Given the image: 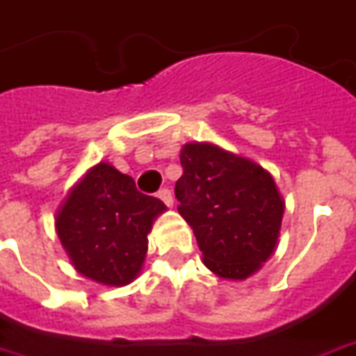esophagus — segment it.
Wrapping results in <instances>:
<instances>
[{
	"label": "esophagus",
	"instance_id": "1",
	"mask_svg": "<svg viewBox=\"0 0 356 356\" xmlns=\"http://www.w3.org/2000/svg\"><path fill=\"white\" fill-rule=\"evenodd\" d=\"M158 198L163 204H168L169 209L173 207V197H171V191H169V188H161L158 193Z\"/></svg>",
	"mask_w": 356,
	"mask_h": 356
}]
</instances>
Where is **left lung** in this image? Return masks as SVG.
Masks as SVG:
<instances>
[{
    "instance_id": "8db88e82",
    "label": "left lung",
    "mask_w": 356,
    "mask_h": 356,
    "mask_svg": "<svg viewBox=\"0 0 356 356\" xmlns=\"http://www.w3.org/2000/svg\"><path fill=\"white\" fill-rule=\"evenodd\" d=\"M179 159V214L193 228L202 263L220 279L255 275L279 245L284 216L273 175L212 142H188Z\"/></svg>"
}]
</instances>
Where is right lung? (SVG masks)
Masks as SVG:
<instances>
[{
  "instance_id": "obj_1",
  "label": "right lung",
  "mask_w": 356,
  "mask_h": 356,
  "mask_svg": "<svg viewBox=\"0 0 356 356\" xmlns=\"http://www.w3.org/2000/svg\"><path fill=\"white\" fill-rule=\"evenodd\" d=\"M130 175L99 161L67 191L54 228L74 269L105 286H124L144 269L147 234L165 212Z\"/></svg>"
}]
</instances>
